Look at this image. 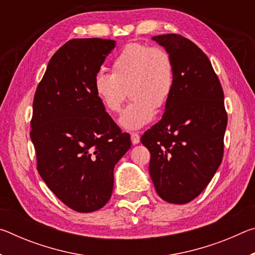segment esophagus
Here are the masks:
<instances>
[{
    "mask_svg": "<svg viewBox=\"0 0 255 255\" xmlns=\"http://www.w3.org/2000/svg\"><path fill=\"white\" fill-rule=\"evenodd\" d=\"M130 138H131V143L133 145H136V144H138L140 141V136L138 135L137 132H131L130 133Z\"/></svg>",
    "mask_w": 255,
    "mask_h": 255,
    "instance_id": "1",
    "label": "esophagus"
}]
</instances>
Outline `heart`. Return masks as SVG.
I'll return each instance as SVG.
<instances>
[{
	"mask_svg": "<svg viewBox=\"0 0 255 255\" xmlns=\"http://www.w3.org/2000/svg\"><path fill=\"white\" fill-rule=\"evenodd\" d=\"M174 63L162 47L129 42L111 64V73L99 72L93 88L99 100L110 112H119L126 99L131 102L120 116L127 129H139L153 119L169 101L174 86Z\"/></svg>",
	"mask_w": 255,
	"mask_h": 255,
	"instance_id": "b5f03b06",
	"label": "heart"
}]
</instances>
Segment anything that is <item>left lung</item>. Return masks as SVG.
<instances>
[{"instance_id": "obj_1", "label": "left lung", "mask_w": 255, "mask_h": 255, "mask_svg": "<svg viewBox=\"0 0 255 255\" xmlns=\"http://www.w3.org/2000/svg\"><path fill=\"white\" fill-rule=\"evenodd\" d=\"M172 56L174 86L162 119L140 141L150 153L149 174L157 195L187 204L202 192L221 165L227 112L209 58L178 33L154 36Z\"/></svg>"}]
</instances>
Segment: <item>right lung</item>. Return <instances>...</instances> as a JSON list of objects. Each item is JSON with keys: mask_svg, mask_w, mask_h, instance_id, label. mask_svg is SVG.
<instances>
[{"mask_svg": "<svg viewBox=\"0 0 255 255\" xmlns=\"http://www.w3.org/2000/svg\"><path fill=\"white\" fill-rule=\"evenodd\" d=\"M115 46L101 38L67 41L50 58L33 98L30 137L37 170L55 196L79 213L109 201L115 165L131 146L93 88Z\"/></svg>", "mask_w": 255, "mask_h": 255, "instance_id": "1", "label": "right lung"}]
</instances>
